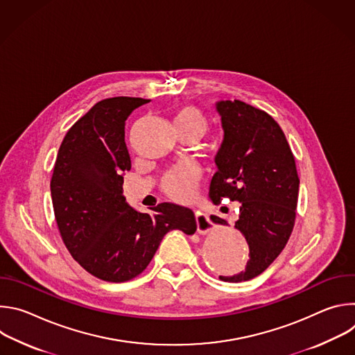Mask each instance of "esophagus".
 Listing matches in <instances>:
<instances>
[{"mask_svg": "<svg viewBox=\"0 0 355 355\" xmlns=\"http://www.w3.org/2000/svg\"><path fill=\"white\" fill-rule=\"evenodd\" d=\"M195 220H196V229L199 234H208L212 230V222L209 220L208 215L196 214Z\"/></svg>", "mask_w": 355, "mask_h": 355, "instance_id": "1", "label": "esophagus"}]
</instances>
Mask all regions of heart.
Instances as JSON below:
<instances>
[{"mask_svg":"<svg viewBox=\"0 0 355 355\" xmlns=\"http://www.w3.org/2000/svg\"><path fill=\"white\" fill-rule=\"evenodd\" d=\"M175 129H189L202 135L207 129V119L199 110L191 105L181 107L174 114ZM198 182V171L195 167L181 164L170 170L163 178V187L168 195L175 199H189Z\"/></svg>","mask_w":355,"mask_h":355,"instance_id":"b5f03b06","label":"heart"}]
</instances>
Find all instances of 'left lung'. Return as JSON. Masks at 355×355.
Instances as JSON below:
<instances>
[{
	"mask_svg": "<svg viewBox=\"0 0 355 355\" xmlns=\"http://www.w3.org/2000/svg\"><path fill=\"white\" fill-rule=\"evenodd\" d=\"M223 141L215 156L216 173L209 198L240 202L234 227L244 236L250 259L243 271L220 277L227 282L252 279L284 250L295 223L299 178L295 159L279 125L264 111L243 101H219ZM216 225L226 219L211 216Z\"/></svg>",
	"mask_w": 355,
	"mask_h": 355,
	"instance_id": "left-lung-1",
	"label": "left lung"
}]
</instances>
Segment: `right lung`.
I'll list each match as a JSON object with an SVG mask.
<instances>
[{
    "instance_id": "1",
    "label": "right lung",
    "mask_w": 355,
    "mask_h": 355,
    "mask_svg": "<svg viewBox=\"0 0 355 355\" xmlns=\"http://www.w3.org/2000/svg\"><path fill=\"white\" fill-rule=\"evenodd\" d=\"M150 99L114 96L96 103L64 136L50 192L62 239L91 275L125 282L146 270L170 230L196 232L193 212L170 204L139 212L123 196L130 170L128 116Z\"/></svg>"
}]
</instances>
